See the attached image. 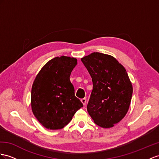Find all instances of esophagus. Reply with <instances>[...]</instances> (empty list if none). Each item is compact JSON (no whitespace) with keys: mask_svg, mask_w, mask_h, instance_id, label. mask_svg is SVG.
I'll use <instances>...</instances> for the list:
<instances>
[{"mask_svg":"<svg viewBox=\"0 0 159 159\" xmlns=\"http://www.w3.org/2000/svg\"><path fill=\"white\" fill-rule=\"evenodd\" d=\"M81 102L83 103V105L84 106V105H86V103H87V99L86 98H83L81 99Z\"/></svg>","mask_w":159,"mask_h":159,"instance_id":"esophagus-1","label":"esophagus"}]
</instances>
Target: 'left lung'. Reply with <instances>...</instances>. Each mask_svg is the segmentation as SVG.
<instances>
[{
    "label": "left lung",
    "instance_id": "1",
    "mask_svg": "<svg viewBox=\"0 0 159 159\" xmlns=\"http://www.w3.org/2000/svg\"><path fill=\"white\" fill-rule=\"evenodd\" d=\"M81 61L93 85L89 114L100 127L111 128L125 117L131 102L133 89L128 73L115 58L102 53L93 52Z\"/></svg>",
    "mask_w": 159,
    "mask_h": 159
}]
</instances>
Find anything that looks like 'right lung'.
I'll list each match as a JSON object with an SVG mask.
<instances>
[{
    "instance_id": "1",
    "label": "right lung",
    "mask_w": 159,
    "mask_h": 159,
    "mask_svg": "<svg viewBox=\"0 0 159 159\" xmlns=\"http://www.w3.org/2000/svg\"><path fill=\"white\" fill-rule=\"evenodd\" d=\"M77 60L60 56L50 60L36 76L31 88V109L37 120L50 129L63 128L83 107L75 95L70 80Z\"/></svg>"
}]
</instances>
